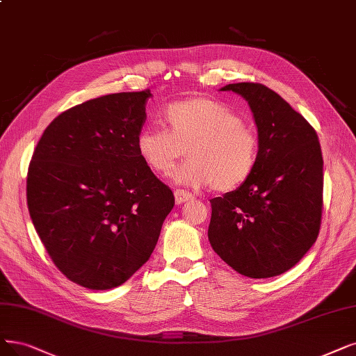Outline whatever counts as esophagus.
Returning a JSON list of instances; mask_svg holds the SVG:
<instances>
[{
  "label": "esophagus",
  "mask_w": 356,
  "mask_h": 356,
  "mask_svg": "<svg viewBox=\"0 0 356 356\" xmlns=\"http://www.w3.org/2000/svg\"><path fill=\"white\" fill-rule=\"evenodd\" d=\"M174 195H175V203L177 204H182V203H186V202H188L193 198V195L190 193L184 191V190H177L174 193Z\"/></svg>",
  "instance_id": "obj_1"
}]
</instances>
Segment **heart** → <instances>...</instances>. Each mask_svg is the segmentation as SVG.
Listing matches in <instances>:
<instances>
[{"mask_svg":"<svg viewBox=\"0 0 356 356\" xmlns=\"http://www.w3.org/2000/svg\"><path fill=\"white\" fill-rule=\"evenodd\" d=\"M163 118L168 130L145 129L136 140L138 156L153 172L168 175L187 152L190 161L174 174L178 182L229 193L251 178L260 140L234 109L193 97L169 105Z\"/></svg>","mask_w":356,"mask_h":356,"instance_id":"heart-1","label":"heart"}]
</instances>
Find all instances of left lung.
Here are the masks:
<instances>
[{
  "mask_svg": "<svg viewBox=\"0 0 356 356\" xmlns=\"http://www.w3.org/2000/svg\"><path fill=\"white\" fill-rule=\"evenodd\" d=\"M248 102L260 152L251 178L211 198L209 241L238 273L266 279L288 272L316 243L323 213V156L316 130L260 83L226 84Z\"/></svg>",
  "mask_w": 356,
  "mask_h": 356,
  "instance_id": "1",
  "label": "left lung"
}]
</instances>
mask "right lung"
<instances>
[{"label": "right lung", "mask_w": 356, "mask_h": 356, "mask_svg": "<svg viewBox=\"0 0 356 356\" xmlns=\"http://www.w3.org/2000/svg\"><path fill=\"white\" fill-rule=\"evenodd\" d=\"M150 90L90 99L60 113L27 170V206L60 272L77 285H122L149 259L174 193L141 161L136 140Z\"/></svg>", "instance_id": "right-lung-1"}]
</instances>
